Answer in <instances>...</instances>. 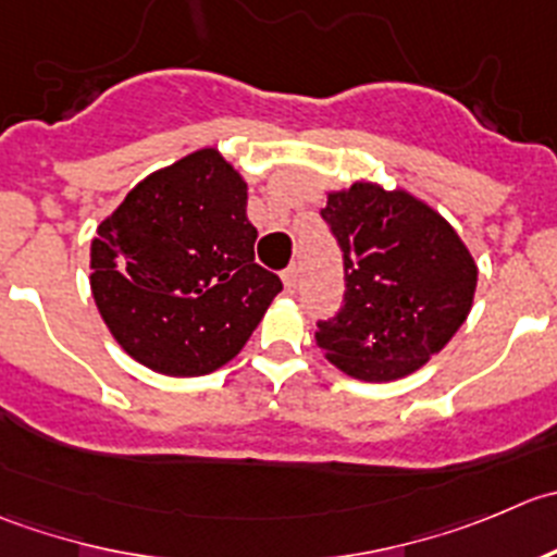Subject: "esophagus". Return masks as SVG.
Here are the masks:
<instances>
[{"mask_svg": "<svg viewBox=\"0 0 557 557\" xmlns=\"http://www.w3.org/2000/svg\"><path fill=\"white\" fill-rule=\"evenodd\" d=\"M281 278H284L286 292H295V289H297V284H300V273H297V268H295V265L286 268V271L281 273Z\"/></svg>", "mask_w": 557, "mask_h": 557, "instance_id": "34e87169", "label": "esophagus"}]
</instances>
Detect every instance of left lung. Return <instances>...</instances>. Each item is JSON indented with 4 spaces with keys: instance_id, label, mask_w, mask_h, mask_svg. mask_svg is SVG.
<instances>
[{
    "instance_id": "8db88e82",
    "label": "left lung",
    "mask_w": 557,
    "mask_h": 557,
    "mask_svg": "<svg viewBox=\"0 0 557 557\" xmlns=\"http://www.w3.org/2000/svg\"><path fill=\"white\" fill-rule=\"evenodd\" d=\"M322 219L344 251V306L317 346L360 382L425 366L466 322L476 265L453 224L404 189L357 181L330 191Z\"/></svg>"
}]
</instances>
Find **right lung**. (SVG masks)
Instances as JSON below:
<instances>
[{"label": "right lung", "instance_id": "obj_1", "mask_svg": "<svg viewBox=\"0 0 557 557\" xmlns=\"http://www.w3.org/2000/svg\"><path fill=\"white\" fill-rule=\"evenodd\" d=\"M246 181L200 148L143 178L97 227L91 292L129 357L168 376L233 360L281 278L255 262Z\"/></svg>", "mask_w": 557, "mask_h": 557}]
</instances>
